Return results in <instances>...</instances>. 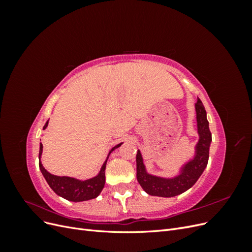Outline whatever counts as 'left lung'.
I'll list each match as a JSON object with an SVG mask.
<instances>
[{
  "label": "left lung",
  "mask_w": 252,
  "mask_h": 252,
  "mask_svg": "<svg viewBox=\"0 0 252 252\" xmlns=\"http://www.w3.org/2000/svg\"><path fill=\"white\" fill-rule=\"evenodd\" d=\"M196 113V128L199 141L194 146L193 157L183 164L173 177H159L149 173L144 164L141 151L136 154V180L146 193L155 196L172 197L191 188L204 172L208 164L211 132L207 121V113L200 98L194 104Z\"/></svg>",
  "instance_id": "left-lung-1"
}]
</instances>
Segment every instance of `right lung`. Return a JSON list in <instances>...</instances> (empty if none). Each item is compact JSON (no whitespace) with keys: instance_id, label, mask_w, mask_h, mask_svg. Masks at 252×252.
<instances>
[{"instance_id":"1","label":"right lung","mask_w":252,"mask_h":252,"mask_svg":"<svg viewBox=\"0 0 252 252\" xmlns=\"http://www.w3.org/2000/svg\"><path fill=\"white\" fill-rule=\"evenodd\" d=\"M48 122L49 120L46 122V124L44 125L43 129L47 128ZM122 144H123V142L116 145V146L112 147L108 151L107 158H106L100 171H98L96 175H94V178H90L87 180H80L72 177H66V175L59 177V175L51 174L50 172H48L46 169H45L41 162V158L43 154V145L42 143H40V152H39L40 170L45 180H46L49 187L59 196H62L63 199L71 201V202H83V201H88L91 199H95L96 196L100 195L101 191L105 186V169H106V164H107L109 155L114 149L119 148Z\"/></svg>"}]
</instances>
